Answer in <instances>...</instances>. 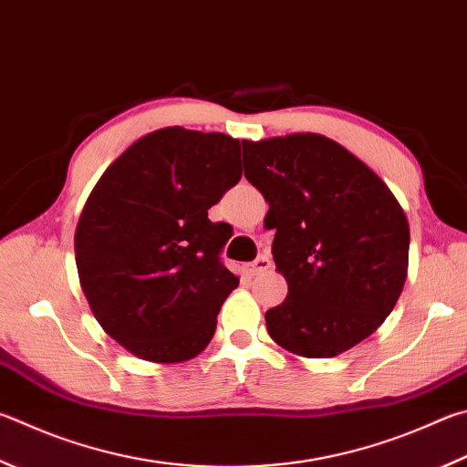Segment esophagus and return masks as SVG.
I'll return each mask as SVG.
<instances>
[{
  "label": "esophagus",
  "instance_id": "34e87169",
  "mask_svg": "<svg viewBox=\"0 0 467 467\" xmlns=\"http://www.w3.org/2000/svg\"><path fill=\"white\" fill-rule=\"evenodd\" d=\"M269 267H271V259L267 253H263V255H259L255 261L249 263V274L255 275V274H259V271H265Z\"/></svg>",
  "mask_w": 467,
  "mask_h": 467
}]
</instances>
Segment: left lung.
<instances>
[{"label":"left lung","instance_id":"left-lung-1","mask_svg":"<svg viewBox=\"0 0 467 467\" xmlns=\"http://www.w3.org/2000/svg\"><path fill=\"white\" fill-rule=\"evenodd\" d=\"M243 169L269 204L287 282V298L265 312L269 337L302 358H335L376 333L409 271V220L388 185L310 132L243 140Z\"/></svg>","mask_w":467,"mask_h":467}]
</instances>
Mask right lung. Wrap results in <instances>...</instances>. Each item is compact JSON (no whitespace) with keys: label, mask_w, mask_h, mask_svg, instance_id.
<instances>
[{"label":"right lung","mask_w":467,"mask_h":467,"mask_svg":"<svg viewBox=\"0 0 467 467\" xmlns=\"http://www.w3.org/2000/svg\"><path fill=\"white\" fill-rule=\"evenodd\" d=\"M241 175L239 140L169 126L126 149L89 193L79 282L101 328L137 358L188 361L214 337L239 277L220 259L231 226L208 210Z\"/></svg>","instance_id":"right-lung-1"}]
</instances>
